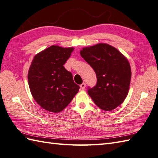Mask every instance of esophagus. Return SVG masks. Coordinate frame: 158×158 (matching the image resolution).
<instances>
[{"label":"esophagus","instance_id":"34e87169","mask_svg":"<svg viewBox=\"0 0 158 158\" xmlns=\"http://www.w3.org/2000/svg\"><path fill=\"white\" fill-rule=\"evenodd\" d=\"M80 88H81V89L82 90H85V87H86V84L85 83V82H83L82 85H80Z\"/></svg>","mask_w":158,"mask_h":158}]
</instances>
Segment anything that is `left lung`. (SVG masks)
<instances>
[{
  "label": "left lung",
  "instance_id": "1",
  "mask_svg": "<svg viewBox=\"0 0 158 158\" xmlns=\"http://www.w3.org/2000/svg\"><path fill=\"white\" fill-rule=\"evenodd\" d=\"M80 55L96 73L97 85L88 89L94 103L101 110L110 111L123 103L131 79L128 59L115 47L99 43L83 48Z\"/></svg>",
  "mask_w": 158,
  "mask_h": 158
}]
</instances>
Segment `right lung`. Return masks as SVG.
<instances>
[{
	"label": "right lung",
	"instance_id": "obj_1",
	"mask_svg": "<svg viewBox=\"0 0 158 158\" xmlns=\"http://www.w3.org/2000/svg\"><path fill=\"white\" fill-rule=\"evenodd\" d=\"M73 51L52 45L34 56L27 80L34 100L45 110L59 113L78 92L80 86L64 66Z\"/></svg>",
	"mask_w": 158,
	"mask_h": 158
}]
</instances>
